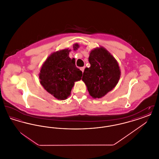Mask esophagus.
Listing matches in <instances>:
<instances>
[{
	"label": "esophagus",
	"mask_w": 159,
	"mask_h": 159,
	"mask_svg": "<svg viewBox=\"0 0 159 159\" xmlns=\"http://www.w3.org/2000/svg\"><path fill=\"white\" fill-rule=\"evenodd\" d=\"M84 67H80V70L82 72L84 71Z\"/></svg>",
	"instance_id": "obj_1"
}]
</instances>
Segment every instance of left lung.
Masks as SVG:
<instances>
[{"label": "left lung", "mask_w": 159, "mask_h": 159, "mask_svg": "<svg viewBox=\"0 0 159 159\" xmlns=\"http://www.w3.org/2000/svg\"><path fill=\"white\" fill-rule=\"evenodd\" d=\"M89 62L91 67L84 69L82 80L93 98H101L118 83L120 67L113 56L101 46L91 51Z\"/></svg>", "instance_id": "1"}]
</instances>
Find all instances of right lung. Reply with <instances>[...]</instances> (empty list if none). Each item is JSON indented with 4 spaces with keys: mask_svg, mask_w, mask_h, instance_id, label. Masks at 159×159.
<instances>
[{
    "mask_svg": "<svg viewBox=\"0 0 159 159\" xmlns=\"http://www.w3.org/2000/svg\"><path fill=\"white\" fill-rule=\"evenodd\" d=\"M79 45L76 43L73 49ZM70 50L65 49L50 55L43 64L39 75L40 83L48 92L59 100L70 95L75 82L81 80L82 71L76 67L75 61L68 55Z\"/></svg>",
    "mask_w": 159,
    "mask_h": 159,
    "instance_id": "obj_1",
    "label": "right lung"
}]
</instances>
